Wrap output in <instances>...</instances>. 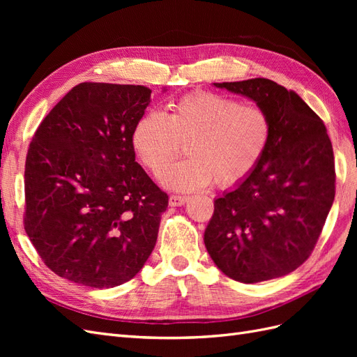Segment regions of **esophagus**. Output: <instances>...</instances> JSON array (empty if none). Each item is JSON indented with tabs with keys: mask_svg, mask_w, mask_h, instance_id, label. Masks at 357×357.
Segmentation results:
<instances>
[{
	"mask_svg": "<svg viewBox=\"0 0 357 357\" xmlns=\"http://www.w3.org/2000/svg\"><path fill=\"white\" fill-rule=\"evenodd\" d=\"M188 201V197H180V195H171L169 197V205L171 207H180Z\"/></svg>",
	"mask_w": 357,
	"mask_h": 357,
	"instance_id": "obj_1",
	"label": "esophagus"
}]
</instances>
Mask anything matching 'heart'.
<instances>
[{"label":"heart","mask_w":357,"mask_h":357,"mask_svg":"<svg viewBox=\"0 0 357 357\" xmlns=\"http://www.w3.org/2000/svg\"><path fill=\"white\" fill-rule=\"evenodd\" d=\"M271 121L255 104L197 92L169 104L165 113H149L137 122L131 144L143 167L159 177L185 146L188 158L160 177L172 190H197L214 181L219 188L240 185L262 160Z\"/></svg>","instance_id":"b5f03b06"}]
</instances>
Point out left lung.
<instances>
[{
  "label": "left lung",
  "instance_id": "left-lung-1",
  "mask_svg": "<svg viewBox=\"0 0 357 357\" xmlns=\"http://www.w3.org/2000/svg\"><path fill=\"white\" fill-rule=\"evenodd\" d=\"M213 84L264 109L271 138L252 174L215 198L205 247L236 282L283 277L311 255L335 198L326 126L295 91L269 79Z\"/></svg>",
  "mask_w": 357,
  "mask_h": 357
}]
</instances>
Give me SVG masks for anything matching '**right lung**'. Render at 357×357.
Masks as SVG:
<instances>
[{
    "label": "right lung",
    "mask_w": 357,
    "mask_h": 357,
    "mask_svg": "<svg viewBox=\"0 0 357 357\" xmlns=\"http://www.w3.org/2000/svg\"><path fill=\"white\" fill-rule=\"evenodd\" d=\"M165 91V89H164ZM144 86L80 83L45 117L25 164V231L53 273L110 289L153 252L168 195L135 162Z\"/></svg>",
    "instance_id": "add662e5"
}]
</instances>
